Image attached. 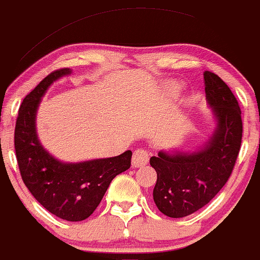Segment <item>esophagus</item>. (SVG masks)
<instances>
[{
  "label": "esophagus",
  "instance_id": "1",
  "mask_svg": "<svg viewBox=\"0 0 260 260\" xmlns=\"http://www.w3.org/2000/svg\"><path fill=\"white\" fill-rule=\"evenodd\" d=\"M149 161V152L144 149H136L133 154L131 164L134 168H140L148 164Z\"/></svg>",
  "mask_w": 260,
  "mask_h": 260
}]
</instances>
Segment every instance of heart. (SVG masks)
<instances>
[{
    "mask_svg": "<svg viewBox=\"0 0 260 260\" xmlns=\"http://www.w3.org/2000/svg\"><path fill=\"white\" fill-rule=\"evenodd\" d=\"M170 86H171V89H173V90L180 89V84H179V82H173V84H170Z\"/></svg>",
    "mask_w": 260,
    "mask_h": 260,
    "instance_id": "b5f03b06",
    "label": "heart"
}]
</instances>
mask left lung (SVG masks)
<instances>
[{"mask_svg":"<svg viewBox=\"0 0 260 260\" xmlns=\"http://www.w3.org/2000/svg\"><path fill=\"white\" fill-rule=\"evenodd\" d=\"M207 103L214 127L207 140L192 150H160L150 159L157 174L152 198L170 218H184L208 204L228 181L242 144V111L228 85L204 72Z\"/></svg>","mask_w":260,"mask_h":260,"instance_id":"obj_1","label":"left lung"}]
</instances>
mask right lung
<instances>
[{
    "label": "right lung",
    "instance_id": "add662e5",
    "mask_svg": "<svg viewBox=\"0 0 260 260\" xmlns=\"http://www.w3.org/2000/svg\"><path fill=\"white\" fill-rule=\"evenodd\" d=\"M72 74L62 69L45 77L23 99L15 129V150L21 176L35 199L51 214L68 221L89 218L103 200L112 179L130 168L131 150L112 157L70 162L44 148L36 117L51 85Z\"/></svg>",
    "mask_w": 260,
    "mask_h": 260
}]
</instances>
